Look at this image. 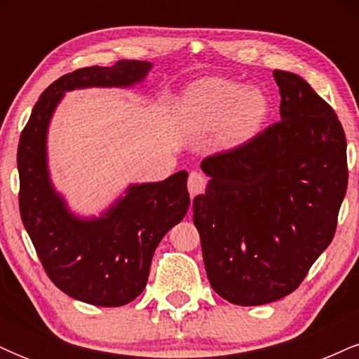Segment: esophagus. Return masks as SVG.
I'll return each instance as SVG.
<instances>
[{"label": "esophagus", "instance_id": "esophagus-1", "mask_svg": "<svg viewBox=\"0 0 359 359\" xmlns=\"http://www.w3.org/2000/svg\"><path fill=\"white\" fill-rule=\"evenodd\" d=\"M204 187H205V177L203 174H199V172H192L187 180V189L189 192H191V196H197V194H201L204 191Z\"/></svg>", "mask_w": 359, "mask_h": 359}]
</instances>
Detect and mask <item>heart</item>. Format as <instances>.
I'll use <instances>...</instances> for the list:
<instances>
[{
    "instance_id": "1",
    "label": "heart",
    "mask_w": 359,
    "mask_h": 359,
    "mask_svg": "<svg viewBox=\"0 0 359 359\" xmlns=\"http://www.w3.org/2000/svg\"><path fill=\"white\" fill-rule=\"evenodd\" d=\"M189 119L199 131L221 128L229 145H240L258 133L269 114L263 90L222 77H209L192 86L185 100Z\"/></svg>"
}]
</instances>
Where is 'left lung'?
<instances>
[{
    "mask_svg": "<svg viewBox=\"0 0 359 359\" xmlns=\"http://www.w3.org/2000/svg\"><path fill=\"white\" fill-rule=\"evenodd\" d=\"M273 77L280 121L204 158L209 182L192 204L209 283L243 307L275 302L302 283L334 238L348 187L334 111L297 74Z\"/></svg>",
    "mask_w": 359,
    "mask_h": 359,
    "instance_id": "8db88e82",
    "label": "left lung"
}]
</instances>
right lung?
<instances>
[{
	"instance_id": "add662e5",
	"label": "right lung",
	"mask_w": 359,
	"mask_h": 359,
	"mask_svg": "<svg viewBox=\"0 0 359 359\" xmlns=\"http://www.w3.org/2000/svg\"><path fill=\"white\" fill-rule=\"evenodd\" d=\"M154 64L119 60L84 67L48 86L39 97L18 145L20 214L50 280L64 294L100 307L130 304L147 287L162 238L187 214L185 170L160 182L130 184L100 216H79L53 187L47 138L65 93L89 88H133Z\"/></svg>"
}]
</instances>
